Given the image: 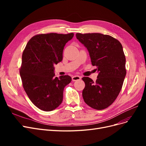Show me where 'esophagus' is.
Instances as JSON below:
<instances>
[{"label":"esophagus","mask_w":146,"mask_h":146,"mask_svg":"<svg viewBox=\"0 0 146 146\" xmlns=\"http://www.w3.org/2000/svg\"><path fill=\"white\" fill-rule=\"evenodd\" d=\"M80 79H81V77L79 76H74L72 77V80L73 82L78 80H80Z\"/></svg>","instance_id":"1"}]
</instances>
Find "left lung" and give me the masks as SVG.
I'll return each instance as SVG.
<instances>
[{
  "mask_svg": "<svg viewBox=\"0 0 146 146\" xmlns=\"http://www.w3.org/2000/svg\"><path fill=\"white\" fill-rule=\"evenodd\" d=\"M76 38L87 48L98 72L96 82L88 77L82 78L85 83L83 100L92 108L105 109L117 98L126 76L122 46L116 39L102 33H77Z\"/></svg>",
  "mask_w": 146,
  "mask_h": 146,
  "instance_id": "1",
  "label": "left lung"
}]
</instances>
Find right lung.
Masks as SVG:
<instances>
[{"instance_id": "1", "label": "right lung", "mask_w": 146, "mask_h": 146, "mask_svg": "<svg viewBox=\"0 0 146 146\" xmlns=\"http://www.w3.org/2000/svg\"><path fill=\"white\" fill-rule=\"evenodd\" d=\"M73 36V33L35 35L23 52L20 76L24 89L32 102L44 111L61 104L64 88L72 80L69 76L55 77L54 64L63 60L65 44Z\"/></svg>"}]
</instances>
